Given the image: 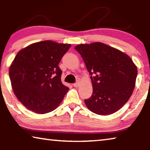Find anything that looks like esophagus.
<instances>
[{
  "label": "esophagus",
  "instance_id": "esophagus-1",
  "mask_svg": "<svg viewBox=\"0 0 150 150\" xmlns=\"http://www.w3.org/2000/svg\"><path fill=\"white\" fill-rule=\"evenodd\" d=\"M73 86H74L75 87H77L78 86H79V83H78V82H76V83H75L74 84H73Z\"/></svg>",
  "mask_w": 150,
  "mask_h": 150
}]
</instances>
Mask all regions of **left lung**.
<instances>
[{
    "instance_id": "obj_1",
    "label": "left lung",
    "mask_w": 150,
    "mask_h": 150,
    "mask_svg": "<svg viewBox=\"0 0 150 150\" xmlns=\"http://www.w3.org/2000/svg\"><path fill=\"white\" fill-rule=\"evenodd\" d=\"M91 75L93 94L85 100L93 112L108 115L120 109L135 87L136 66L128 55L103 43L76 45Z\"/></svg>"
}]
</instances>
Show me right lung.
<instances>
[{"label": "right lung", "instance_id": "right-lung-1", "mask_svg": "<svg viewBox=\"0 0 150 150\" xmlns=\"http://www.w3.org/2000/svg\"><path fill=\"white\" fill-rule=\"evenodd\" d=\"M70 47L46 40L16 54L9 69L10 79L17 98L30 110L45 114L62 103L69 88L62 83L58 65Z\"/></svg>", "mask_w": 150, "mask_h": 150}]
</instances>
